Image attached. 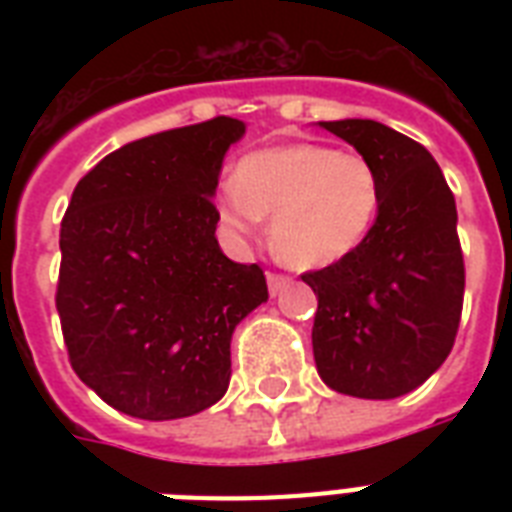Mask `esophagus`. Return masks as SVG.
I'll list each match as a JSON object with an SVG mask.
<instances>
[{
  "label": "esophagus",
  "mask_w": 512,
  "mask_h": 512,
  "mask_svg": "<svg viewBox=\"0 0 512 512\" xmlns=\"http://www.w3.org/2000/svg\"><path fill=\"white\" fill-rule=\"evenodd\" d=\"M289 276H281V273H268V292H271L273 297L281 295L284 289L289 287Z\"/></svg>",
  "instance_id": "esophagus-1"
}]
</instances>
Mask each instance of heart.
<instances>
[{"label":"heart","instance_id":"b5f03b06","mask_svg":"<svg viewBox=\"0 0 512 512\" xmlns=\"http://www.w3.org/2000/svg\"><path fill=\"white\" fill-rule=\"evenodd\" d=\"M382 183L369 159L319 143H289L244 156L236 180L215 193L217 220L236 241L255 239L273 215L276 255L300 271L348 260L369 239Z\"/></svg>","mask_w":512,"mask_h":512}]
</instances>
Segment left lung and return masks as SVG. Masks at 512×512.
<instances>
[{
    "label": "left lung",
    "mask_w": 512,
    "mask_h": 512,
    "mask_svg": "<svg viewBox=\"0 0 512 512\" xmlns=\"http://www.w3.org/2000/svg\"><path fill=\"white\" fill-rule=\"evenodd\" d=\"M374 164L382 204L348 260L305 273L319 297L313 358L345 396L388 401L444 364L457 337L465 265L457 207L428 148L372 119L319 122Z\"/></svg>",
    "instance_id": "8db88e82"
}]
</instances>
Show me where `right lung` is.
Masks as SVG:
<instances>
[{"label": "right lung", "instance_id": "1", "mask_svg": "<svg viewBox=\"0 0 512 512\" xmlns=\"http://www.w3.org/2000/svg\"><path fill=\"white\" fill-rule=\"evenodd\" d=\"M231 116L108 154L76 183L60 223V327L79 380L138 420H180L231 382L233 329L268 300L260 265L217 244Z\"/></svg>", "mask_w": 512, "mask_h": 512}]
</instances>
